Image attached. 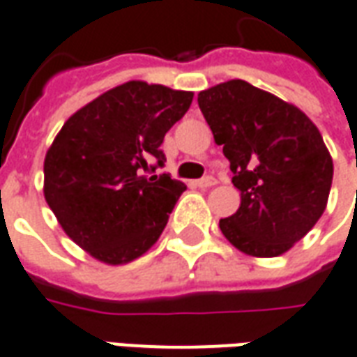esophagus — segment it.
I'll return each instance as SVG.
<instances>
[{"label": "esophagus", "instance_id": "1", "mask_svg": "<svg viewBox=\"0 0 357 357\" xmlns=\"http://www.w3.org/2000/svg\"><path fill=\"white\" fill-rule=\"evenodd\" d=\"M194 184H196L198 188H211V186L217 184V181H215L213 176H204V178H199V181H196Z\"/></svg>", "mask_w": 357, "mask_h": 357}]
</instances>
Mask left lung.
Here are the masks:
<instances>
[{"mask_svg":"<svg viewBox=\"0 0 357 357\" xmlns=\"http://www.w3.org/2000/svg\"><path fill=\"white\" fill-rule=\"evenodd\" d=\"M198 105L240 190V207L219 229L244 254L282 255L327 207L333 158L319 128L296 105L246 80L207 88Z\"/></svg>","mask_w":357,"mask_h":357,"instance_id":"left-lung-1","label":"left lung"}]
</instances>
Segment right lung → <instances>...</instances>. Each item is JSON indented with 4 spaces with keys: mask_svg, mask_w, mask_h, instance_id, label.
I'll return each mask as SVG.
<instances>
[{
    "mask_svg": "<svg viewBox=\"0 0 357 357\" xmlns=\"http://www.w3.org/2000/svg\"><path fill=\"white\" fill-rule=\"evenodd\" d=\"M194 93L130 80L67 119L44 161V196L75 244L123 265L150 250L186 190L163 167L167 130Z\"/></svg>",
    "mask_w": 357,
    "mask_h": 357,
    "instance_id": "right-lung-1",
    "label": "right lung"
}]
</instances>
